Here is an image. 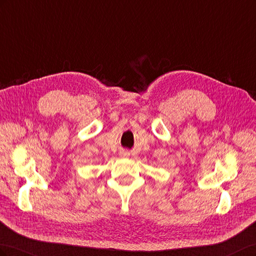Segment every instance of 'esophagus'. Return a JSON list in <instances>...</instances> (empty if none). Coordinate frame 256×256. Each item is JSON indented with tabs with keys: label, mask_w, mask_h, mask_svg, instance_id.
<instances>
[{
	"label": "esophagus",
	"mask_w": 256,
	"mask_h": 256,
	"mask_svg": "<svg viewBox=\"0 0 256 256\" xmlns=\"http://www.w3.org/2000/svg\"><path fill=\"white\" fill-rule=\"evenodd\" d=\"M129 154H129L128 152H120V156H122V157H129Z\"/></svg>",
	"instance_id": "esophagus-1"
}]
</instances>
